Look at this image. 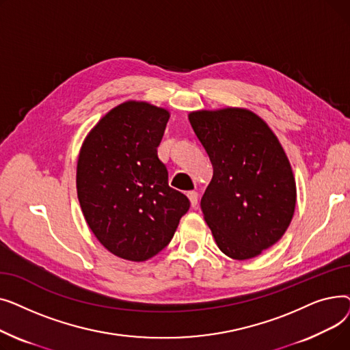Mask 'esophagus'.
<instances>
[{
	"instance_id": "1",
	"label": "esophagus",
	"mask_w": 350,
	"mask_h": 350,
	"mask_svg": "<svg viewBox=\"0 0 350 350\" xmlns=\"http://www.w3.org/2000/svg\"><path fill=\"white\" fill-rule=\"evenodd\" d=\"M187 197H189V200H190L191 207H196L197 203H198V193H197V191H189V193H187Z\"/></svg>"
}]
</instances>
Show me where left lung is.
<instances>
[{"instance_id":"left-lung-1","label":"left lung","mask_w":350,"mask_h":350,"mask_svg":"<svg viewBox=\"0 0 350 350\" xmlns=\"http://www.w3.org/2000/svg\"><path fill=\"white\" fill-rule=\"evenodd\" d=\"M194 133L211 160L201 210L227 256L250 260L281 240L297 204L285 150L269 126L244 107L196 110Z\"/></svg>"}]
</instances>
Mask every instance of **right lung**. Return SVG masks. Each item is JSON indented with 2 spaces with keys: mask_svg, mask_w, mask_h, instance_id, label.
Wrapping results in <instances>:
<instances>
[{
  "mask_svg": "<svg viewBox=\"0 0 350 350\" xmlns=\"http://www.w3.org/2000/svg\"><path fill=\"white\" fill-rule=\"evenodd\" d=\"M167 109L127 100L113 107L85 137L77 191L98 241L119 258L142 262L167 245L189 198L169 186L157 156Z\"/></svg>",
  "mask_w": 350,
  "mask_h": 350,
  "instance_id": "add662e5",
  "label": "right lung"
}]
</instances>
